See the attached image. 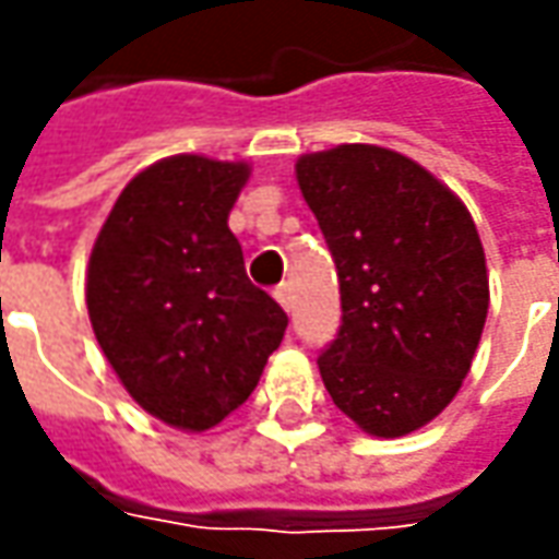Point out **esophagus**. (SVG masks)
Returning a JSON list of instances; mask_svg holds the SVG:
<instances>
[{"instance_id":"34e87169","label":"esophagus","mask_w":559,"mask_h":559,"mask_svg":"<svg viewBox=\"0 0 559 559\" xmlns=\"http://www.w3.org/2000/svg\"><path fill=\"white\" fill-rule=\"evenodd\" d=\"M273 295H276V301H280V305H283L286 311H292V289H289V286H276V292H273Z\"/></svg>"}]
</instances>
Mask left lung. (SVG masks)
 <instances>
[{
	"instance_id": "1",
	"label": "left lung",
	"mask_w": 559,
	"mask_h": 559,
	"mask_svg": "<svg viewBox=\"0 0 559 559\" xmlns=\"http://www.w3.org/2000/svg\"><path fill=\"white\" fill-rule=\"evenodd\" d=\"M333 251L342 326L317 367L333 404L397 439L451 404L488 313V273L463 202L417 162L338 145L295 164Z\"/></svg>"
}]
</instances>
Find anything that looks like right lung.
Instances as JSON below:
<instances>
[{
    "instance_id": "add662e5",
    "label": "right lung",
    "mask_w": 559,
    "mask_h": 559,
    "mask_svg": "<svg viewBox=\"0 0 559 559\" xmlns=\"http://www.w3.org/2000/svg\"><path fill=\"white\" fill-rule=\"evenodd\" d=\"M246 164L174 155L133 177L98 233L86 308L123 389L202 432L246 401L289 317L246 273L226 217Z\"/></svg>"
}]
</instances>
